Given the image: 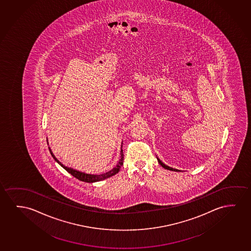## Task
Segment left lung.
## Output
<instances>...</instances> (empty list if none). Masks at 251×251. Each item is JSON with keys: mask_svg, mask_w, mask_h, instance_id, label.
I'll use <instances>...</instances> for the list:
<instances>
[{"mask_svg": "<svg viewBox=\"0 0 251 251\" xmlns=\"http://www.w3.org/2000/svg\"><path fill=\"white\" fill-rule=\"evenodd\" d=\"M156 158H157V157H156ZM157 161H158V163L161 164V166L164 168V169H166V170H172V171H176V172L180 171V170H176V169H173V168H171V167L167 166V165H165L164 163H162V161H161L159 158H157Z\"/></svg>", "mask_w": 251, "mask_h": 251, "instance_id": "1", "label": "left lung"}]
</instances>
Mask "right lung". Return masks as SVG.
Wrapping results in <instances>:
<instances>
[{
	"instance_id": "right-lung-1",
	"label": "right lung",
	"mask_w": 251,
	"mask_h": 251,
	"mask_svg": "<svg viewBox=\"0 0 251 251\" xmlns=\"http://www.w3.org/2000/svg\"><path fill=\"white\" fill-rule=\"evenodd\" d=\"M49 150L50 152V155H52L54 160H55L58 164H60L61 166L63 167L64 170H66V171L71 174V175H72L73 176L75 177L78 180H81V181H85V182H89V183L105 180V179H107V178H109V177L113 176L116 175V174L120 171V168L123 165L124 155L122 146H121V151H120V161H119V163L117 164V166L115 167V168H113V170L108 171V172L101 174V175H90V174L82 173L81 171H78V170H74V169H71V168H68V167L64 166V164H62V163L55 157V155H53L52 151H50V148H49Z\"/></svg>"
}]
</instances>
